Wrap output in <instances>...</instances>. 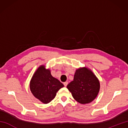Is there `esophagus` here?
Here are the masks:
<instances>
[{
  "label": "esophagus",
  "instance_id": "obj_1",
  "mask_svg": "<svg viewBox=\"0 0 128 128\" xmlns=\"http://www.w3.org/2000/svg\"><path fill=\"white\" fill-rule=\"evenodd\" d=\"M68 81H66V82H64V85L66 87L68 85Z\"/></svg>",
  "mask_w": 128,
  "mask_h": 128
}]
</instances>
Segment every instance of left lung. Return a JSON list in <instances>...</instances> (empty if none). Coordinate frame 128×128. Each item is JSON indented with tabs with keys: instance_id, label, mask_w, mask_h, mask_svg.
<instances>
[{
	"instance_id": "left-lung-1",
	"label": "left lung",
	"mask_w": 128,
	"mask_h": 128,
	"mask_svg": "<svg viewBox=\"0 0 128 128\" xmlns=\"http://www.w3.org/2000/svg\"><path fill=\"white\" fill-rule=\"evenodd\" d=\"M66 88L77 102L86 104L96 98L100 91V84L93 72L84 67L76 70L74 80Z\"/></svg>"
}]
</instances>
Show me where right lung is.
Listing matches in <instances>:
<instances>
[{"mask_svg": "<svg viewBox=\"0 0 128 128\" xmlns=\"http://www.w3.org/2000/svg\"><path fill=\"white\" fill-rule=\"evenodd\" d=\"M62 82L52 76L50 69L40 66L32 76L30 88L34 96L40 102L47 104L55 98L56 92L63 88Z\"/></svg>", "mask_w": 128, "mask_h": 128, "instance_id": "obj_1", "label": "right lung"}]
</instances>
